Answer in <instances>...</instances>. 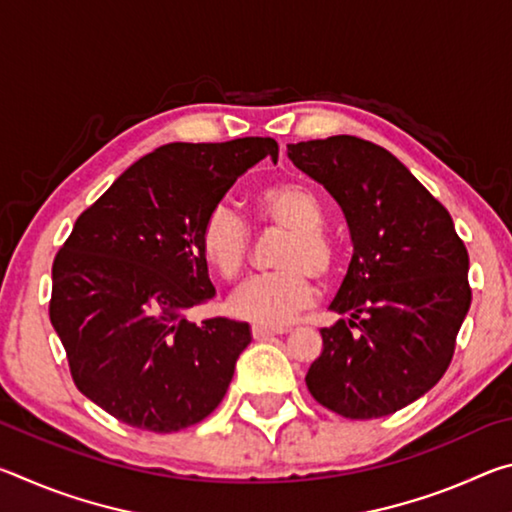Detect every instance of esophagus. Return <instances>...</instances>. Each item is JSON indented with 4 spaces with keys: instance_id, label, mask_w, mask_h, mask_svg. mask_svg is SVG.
<instances>
[{
    "instance_id": "1",
    "label": "esophagus",
    "mask_w": 512,
    "mask_h": 512,
    "mask_svg": "<svg viewBox=\"0 0 512 512\" xmlns=\"http://www.w3.org/2000/svg\"><path fill=\"white\" fill-rule=\"evenodd\" d=\"M289 332L287 327H268V325H253V336L255 339H268V336L275 334H284Z\"/></svg>"
}]
</instances>
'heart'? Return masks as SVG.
<instances>
[{"mask_svg": "<svg viewBox=\"0 0 512 512\" xmlns=\"http://www.w3.org/2000/svg\"><path fill=\"white\" fill-rule=\"evenodd\" d=\"M255 212L275 228L287 230L277 248L273 273L255 275L232 293V314L257 325H284L307 309L316 296L314 275L332 273L334 239L323 228L325 210L314 189L302 183H275L257 194ZM248 221L228 203L214 205L201 223L198 246L205 262L223 280H235L250 253Z\"/></svg>", "mask_w": 512, "mask_h": 512, "instance_id": "obj_1", "label": "heart"}]
</instances>
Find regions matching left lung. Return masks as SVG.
<instances>
[{"instance_id":"obj_1","label":"left lung","mask_w":512,"mask_h":512,"mask_svg":"<svg viewBox=\"0 0 512 512\" xmlns=\"http://www.w3.org/2000/svg\"><path fill=\"white\" fill-rule=\"evenodd\" d=\"M289 158L341 205L354 253L307 372L318 404L384 418L445 375L472 302L470 257L449 212L404 164L352 135L289 144Z\"/></svg>"}]
</instances>
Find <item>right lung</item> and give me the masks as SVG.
<instances>
[{
	"mask_svg": "<svg viewBox=\"0 0 512 512\" xmlns=\"http://www.w3.org/2000/svg\"><path fill=\"white\" fill-rule=\"evenodd\" d=\"M266 155L277 160L271 137L164 144L76 219L51 266L49 318L76 388L112 418L171 433L221 404L250 327L187 320L216 293L198 232Z\"/></svg>",
	"mask_w": 512,
	"mask_h": 512,
	"instance_id": "add662e5",
	"label": "right lung"
}]
</instances>
